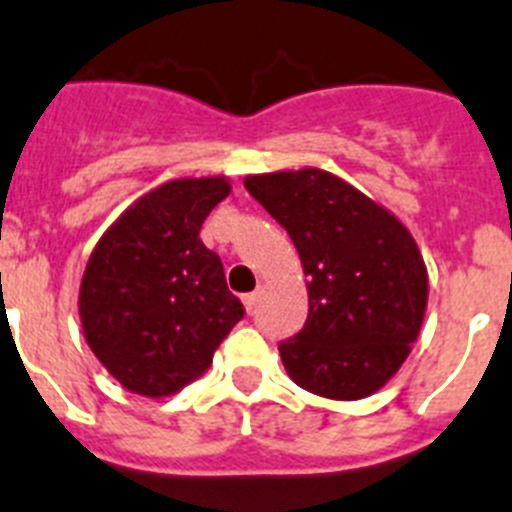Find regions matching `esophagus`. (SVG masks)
I'll use <instances>...</instances> for the list:
<instances>
[{
  "label": "esophagus",
  "instance_id": "34e87169",
  "mask_svg": "<svg viewBox=\"0 0 512 512\" xmlns=\"http://www.w3.org/2000/svg\"><path fill=\"white\" fill-rule=\"evenodd\" d=\"M242 301H244V309L250 311H255V306H257V301H260V291H252V293H244L242 296Z\"/></svg>",
  "mask_w": 512,
  "mask_h": 512
}]
</instances>
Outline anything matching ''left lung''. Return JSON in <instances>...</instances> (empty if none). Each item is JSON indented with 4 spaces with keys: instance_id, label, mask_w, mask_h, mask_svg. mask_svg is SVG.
<instances>
[{
    "instance_id": "obj_1",
    "label": "left lung",
    "mask_w": 512,
    "mask_h": 512,
    "mask_svg": "<svg viewBox=\"0 0 512 512\" xmlns=\"http://www.w3.org/2000/svg\"><path fill=\"white\" fill-rule=\"evenodd\" d=\"M244 188L299 250L309 317L278 345L301 389L363 399L399 371L428 304V270L386 208L324 170L252 175Z\"/></svg>"
}]
</instances>
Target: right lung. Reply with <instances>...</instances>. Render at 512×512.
I'll return each mask as SVG.
<instances>
[{
	"label": "right lung",
	"mask_w": 512,
	"mask_h": 512,
	"mask_svg": "<svg viewBox=\"0 0 512 512\" xmlns=\"http://www.w3.org/2000/svg\"><path fill=\"white\" fill-rule=\"evenodd\" d=\"M229 190L224 177L164 182L97 242L79 317L97 361L128 391L167 397L198 379L244 317L221 257L198 237Z\"/></svg>",
	"instance_id": "right-lung-1"
}]
</instances>
